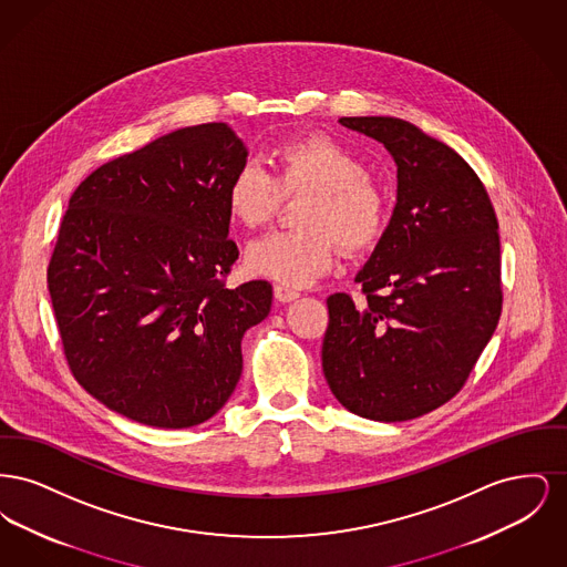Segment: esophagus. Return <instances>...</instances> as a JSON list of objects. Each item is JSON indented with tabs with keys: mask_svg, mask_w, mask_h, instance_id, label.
<instances>
[{
	"mask_svg": "<svg viewBox=\"0 0 567 567\" xmlns=\"http://www.w3.org/2000/svg\"><path fill=\"white\" fill-rule=\"evenodd\" d=\"M274 297L280 301V303H289L299 297L296 289L291 287H285V285H274Z\"/></svg>",
	"mask_w": 567,
	"mask_h": 567,
	"instance_id": "obj_1",
	"label": "esophagus"
}]
</instances>
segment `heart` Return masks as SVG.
Returning a JSON list of instances; mask_svg holds the SVG:
<instances>
[{"label":"heart","instance_id":"b5f03b06","mask_svg":"<svg viewBox=\"0 0 567 567\" xmlns=\"http://www.w3.org/2000/svg\"><path fill=\"white\" fill-rule=\"evenodd\" d=\"M306 199L296 231H276L246 250L248 270L287 287H303L331 270L338 247L359 252L377 243L386 218L384 193L347 146L310 135L274 151V176L244 162L227 185V210L246 229L268 225L282 197Z\"/></svg>","mask_w":567,"mask_h":567}]
</instances>
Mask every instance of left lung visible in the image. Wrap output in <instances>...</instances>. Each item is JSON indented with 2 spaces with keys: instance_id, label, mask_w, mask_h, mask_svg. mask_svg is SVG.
Returning <instances> with one entry per match:
<instances>
[{
  "instance_id": "1",
  "label": "left lung",
  "mask_w": 567,
  "mask_h": 567,
  "mask_svg": "<svg viewBox=\"0 0 567 567\" xmlns=\"http://www.w3.org/2000/svg\"><path fill=\"white\" fill-rule=\"evenodd\" d=\"M384 144L398 204L357 274L365 296L327 297L323 372L336 400L372 421H410L453 400L502 315L497 216L444 142L395 116H342Z\"/></svg>"
}]
</instances>
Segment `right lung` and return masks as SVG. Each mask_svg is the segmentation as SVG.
<instances>
[{
	"mask_svg": "<svg viewBox=\"0 0 567 567\" xmlns=\"http://www.w3.org/2000/svg\"><path fill=\"white\" fill-rule=\"evenodd\" d=\"M246 146L225 123L162 135L89 174L63 215L49 291L74 378L142 425L193 427L243 374L244 331L268 280L236 289L227 185Z\"/></svg>",
	"mask_w": 567,
	"mask_h": 567,
	"instance_id": "1",
	"label": "right lung"
}]
</instances>
